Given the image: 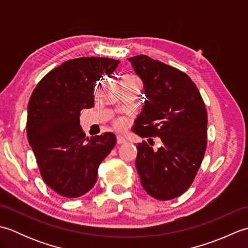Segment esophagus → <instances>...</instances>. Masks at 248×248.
<instances>
[{
  "label": "esophagus",
  "mask_w": 248,
  "mask_h": 248,
  "mask_svg": "<svg viewBox=\"0 0 248 248\" xmlns=\"http://www.w3.org/2000/svg\"><path fill=\"white\" fill-rule=\"evenodd\" d=\"M125 141H127V140H125V139L124 138V136H120V135H118V136H117V144H118V145L124 144Z\"/></svg>",
  "instance_id": "obj_1"
}]
</instances>
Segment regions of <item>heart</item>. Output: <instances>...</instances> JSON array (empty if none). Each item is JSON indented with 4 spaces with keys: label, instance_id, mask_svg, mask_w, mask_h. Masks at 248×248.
<instances>
[{
    "label": "heart",
    "instance_id": "1",
    "mask_svg": "<svg viewBox=\"0 0 248 248\" xmlns=\"http://www.w3.org/2000/svg\"><path fill=\"white\" fill-rule=\"evenodd\" d=\"M114 125H115L116 128H121V127H123V121H121V120H116L115 123H114Z\"/></svg>",
    "mask_w": 248,
    "mask_h": 248
}]
</instances>
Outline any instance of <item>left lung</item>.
I'll use <instances>...</instances> for the list:
<instances>
[{
  "mask_svg": "<svg viewBox=\"0 0 248 248\" xmlns=\"http://www.w3.org/2000/svg\"><path fill=\"white\" fill-rule=\"evenodd\" d=\"M144 83L145 103L132 131L135 166L141 186L157 200L180 196L192 186L207 148L208 115L198 88L186 73L147 55L128 59ZM154 137L161 140L152 148Z\"/></svg>",
  "mask_w": 248,
  "mask_h": 248,
  "instance_id": "1",
  "label": "left lung"
}]
</instances>
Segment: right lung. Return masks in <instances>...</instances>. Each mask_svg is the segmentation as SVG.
<instances>
[{"mask_svg": "<svg viewBox=\"0 0 248 248\" xmlns=\"http://www.w3.org/2000/svg\"><path fill=\"white\" fill-rule=\"evenodd\" d=\"M119 62L93 56L69 60L46 73L30 98L29 143L43 180L62 197L78 198L91 191L99 165L116 145L110 132L85 138L80 114L93 107L98 81Z\"/></svg>", "mask_w": 248, "mask_h": 248, "instance_id": "add662e5", "label": "right lung"}]
</instances>
